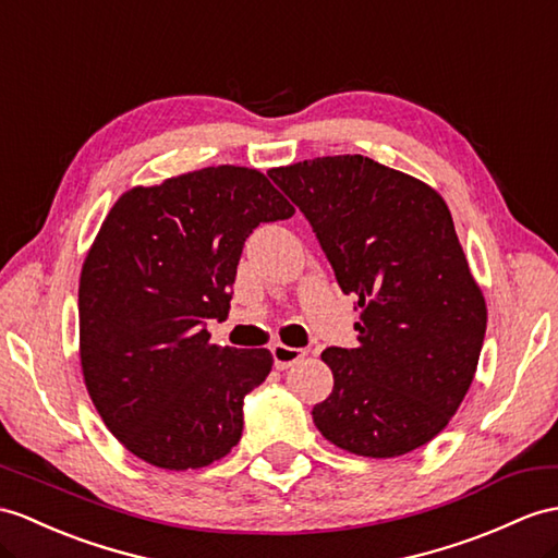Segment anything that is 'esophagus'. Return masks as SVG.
<instances>
[{"instance_id":"1","label":"esophagus","mask_w":558,"mask_h":558,"mask_svg":"<svg viewBox=\"0 0 558 558\" xmlns=\"http://www.w3.org/2000/svg\"><path fill=\"white\" fill-rule=\"evenodd\" d=\"M271 355H275V366L277 369H289L295 362H301L305 357V350L301 348H289L283 343L271 345Z\"/></svg>"}]
</instances>
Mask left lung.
<instances>
[{"label":"left lung","mask_w":558,"mask_h":558,"mask_svg":"<svg viewBox=\"0 0 558 558\" xmlns=\"http://www.w3.org/2000/svg\"><path fill=\"white\" fill-rule=\"evenodd\" d=\"M357 298V348H326L333 390L315 404L322 436L390 459L450 424L478 366L487 307L436 189L366 156H324L267 172Z\"/></svg>","instance_id":"left-lung-1"}]
</instances>
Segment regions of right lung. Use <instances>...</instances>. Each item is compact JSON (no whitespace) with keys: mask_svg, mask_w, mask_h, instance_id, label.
<instances>
[{"mask_svg":"<svg viewBox=\"0 0 558 558\" xmlns=\"http://www.w3.org/2000/svg\"><path fill=\"white\" fill-rule=\"evenodd\" d=\"M295 213L260 170L217 166L132 186L108 210L80 275V364L106 428L168 471L208 466L241 440L243 398L267 348L210 343L260 222Z\"/></svg>","mask_w":558,"mask_h":558,"instance_id":"1","label":"right lung"}]
</instances>
